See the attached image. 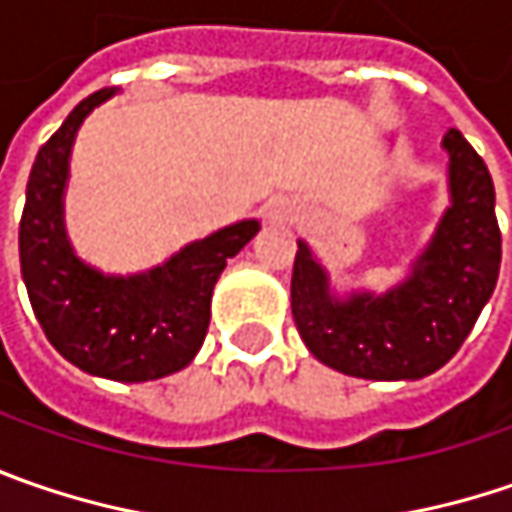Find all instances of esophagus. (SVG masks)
Returning a JSON list of instances; mask_svg holds the SVG:
<instances>
[{
    "label": "esophagus",
    "instance_id": "obj_1",
    "mask_svg": "<svg viewBox=\"0 0 512 512\" xmlns=\"http://www.w3.org/2000/svg\"><path fill=\"white\" fill-rule=\"evenodd\" d=\"M272 217L283 220V223H292V220H298V209L292 203H275L272 206Z\"/></svg>",
    "mask_w": 512,
    "mask_h": 512
}]
</instances>
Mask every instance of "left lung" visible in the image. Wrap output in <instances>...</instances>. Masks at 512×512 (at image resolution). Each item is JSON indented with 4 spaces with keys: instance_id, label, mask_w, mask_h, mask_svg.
<instances>
[{
    "instance_id": "obj_1",
    "label": "left lung",
    "mask_w": 512,
    "mask_h": 512,
    "mask_svg": "<svg viewBox=\"0 0 512 512\" xmlns=\"http://www.w3.org/2000/svg\"><path fill=\"white\" fill-rule=\"evenodd\" d=\"M444 148L453 206L404 286L338 303L309 246L298 243L292 318L326 367L369 381L424 378L461 349L493 295L501 266L493 177L456 128L447 131Z\"/></svg>"
}]
</instances>
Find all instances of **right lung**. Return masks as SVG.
<instances>
[{
	"label": "right lung",
	"instance_id": "add662e5",
	"mask_svg": "<svg viewBox=\"0 0 512 512\" xmlns=\"http://www.w3.org/2000/svg\"><path fill=\"white\" fill-rule=\"evenodd\" d=\"M111 94L85 97L39 148L19 220V260L36 321L62 358L111 381H154L189 367L209 329L214 283L260 223L226 226L134 278H105L74 257L62 229L68 154L82 120Z\"/></svg>",
	"mask_w": 512,
	"mask_h": 512
}]
</instances>
